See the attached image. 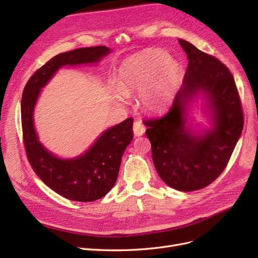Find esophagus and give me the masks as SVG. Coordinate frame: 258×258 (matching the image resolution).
Wrapping results in <instances>:
<instances>
[{
    "label": "esophagus",
    "instance_id": "1",
    "mask_svg": "<svg viewBox=\"0 0 258 258\" xmlns=\"http://www.w3.org/2000/svg\"><path fill=\"white\" fill-rule=\"evenodd\" d=\"M133 131H134L135 136H141L145 134L146 132V126L144 125V123L140 121H135L134 122V126H133Z\"/></svg>",
    "mask_w": 258,
    "mask_h": 258
}]
</instances>
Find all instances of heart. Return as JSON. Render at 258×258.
Wrapping results in <instances>:
<instances>
[{"label": "heart", "instance_id": "b5f03b06", "mask_svg": "<svg viewBox=\"0 0 258 258\" xmlns=\"http://www.w3.org/2000/svg\"><path fill=\"white\" fill-rule=\"evenodd\" d=\"M180 78V64L166 51L148 49L128 57L118 71V87L114 98L123 102L126 94L139 90L142 107L159 112L172 104Z\"/></svg>", "mask_w": 258, "mask_h": 258}]
</instances>
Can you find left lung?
Wrapping results in <instances>:
<instances>
[{"label": "left lung", "instance_id": "1", "mask_svg": "<svg viewBox=\"0 0 258 258\" xmlns=\"http://www.w3.org/2000/svg\"><path fill=\"white\" fill-rule=\"evenodd\" d=\"M187 54L183 86L163 117L144 120L158 175L179 191L202 189L220 175L243 128L239 93L231 71L215 56L178 39ZM199 93L210 101L214 127L198 135L185 125L187 104Z\"/></svg>", "mask_w": 258, "mask_h": 258}]
</instances>
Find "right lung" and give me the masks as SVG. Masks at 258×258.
I'll list each match as a JSON object with an SVG mask.
<instances>
[{
	"mask_svg": "<svg viewBox=\"0 0 258 258\" xmlns=\"http://www.w3.org/2000/svg\"><path fill=\"white\" fill-rule=\"evenodd\" d=\"M109 52V47L99 45L56 55L31 76L22 93L21 121L27 159L46 186L76 202L97 201L116 184L122 155L133 139V119L127 118L105 131L84 155L60 159L38 140L34 128V107L40 89L62 66L97 62Z\"/></svg>",
	"mask_w": 258,
	"mask_h": 258,
	"instance_id": "obj_1",
	"label": "right lung"
}]
</instances>
